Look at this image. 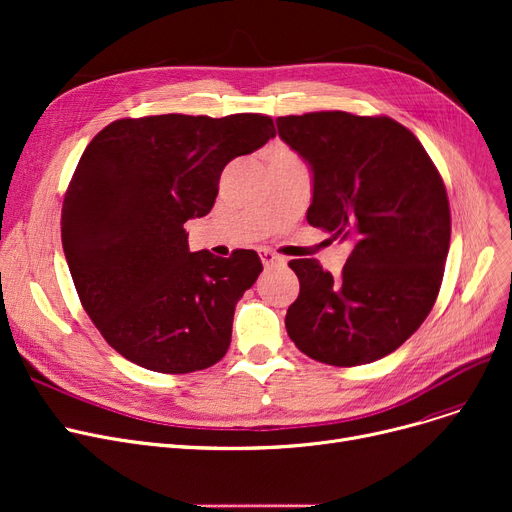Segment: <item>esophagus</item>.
Masks as SVG:
<instances>
[{
	"instance_id": "34e87169",
	"label": "esophagus",
	"mask_w": 512,
	"mask_h": 512,
	"mask_svg": "<svg viewBox=\"0 0 512 512\" xmlns=\"http://www.w3.org/2000/svg\"><path fill=\"white\" fill-rule=\"evenodd\" d=\"M259 257H261V261H263V265L267 267V270H270V267H282L286 263L284 257H280V255L272 253V251H267V249L259 251Z\"/></svg>"
}]
</instances>
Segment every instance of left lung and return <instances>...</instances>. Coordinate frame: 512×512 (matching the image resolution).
Listing matches in <instances>:
<instances>
[{
	"instance_id": "1",
	"label": "left lung",
	"mask_w": 512,
	"mask_h": 512,
	"mask_svg": "<svg viewBox=\"0 0 512 512\" xmlns=\"http://www.w3.org/2000/svg\"><path fill=\"white\" fill-rule=\"evenodd\" d=\"M313 174L307 222L353 240L334 278L315 259L288 265L301 282L286 332L336 367L378 361L432 311L450 247L446 186L415 134L388 116L311 112L276 120Z\"/></svg>"
}]
</instances>
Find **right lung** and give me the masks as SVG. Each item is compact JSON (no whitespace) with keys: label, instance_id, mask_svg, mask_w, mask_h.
Returning a JSON list of instances; mask_svg holds the SVG:
<instances>
[{"label":"right lung","instance_id":"1","mask_svg":"<svg viewBox=\"0 0 512 512\" xmlns=\"http://www.w3.org/2000/svg\"><path fill=\"white\" fill-rule=\"evenodd\" d=\"M274 137L263 114H164L116 120L87 145L62 247L80 303L124 359L191 373L226 355L234 307L263 265L247 249L191 253L184 224L211 211L228 161Z\"/></svg>","mask_w":512,"mask_h":512}]
</instances>
